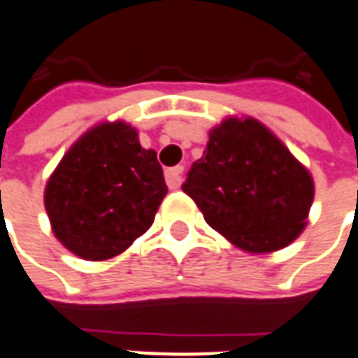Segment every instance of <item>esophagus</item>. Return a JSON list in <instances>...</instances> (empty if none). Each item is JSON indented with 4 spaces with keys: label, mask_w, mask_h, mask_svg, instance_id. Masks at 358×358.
<instances>
[{
    "label": "esophagus",
    "mask_w": 358,
    "mask_h": 358,
    "mask_svg": "<svg viewBox=\"0 0 358 358\" xmlns=\"http://www.w3.org/2000/svg\"><path fill=\"white\" fill-rule=\"evenodd\" d=\"M182 174H184V166H174V169H169L164 172L169 188H180V184H182Z\"/></svg>",
    "instance_id": "34e87169"
}]
</instances>
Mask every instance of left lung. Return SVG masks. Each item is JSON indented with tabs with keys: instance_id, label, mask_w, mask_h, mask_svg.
Listing matches in <instances>:
<instances>
[{
	"instance_id": "1",
	"label": "left lung",
	"mask_w": 358,
	"mask_h": 358,
	"mask_svg": "<svg viewBox=\"0 0 358 358\" xmlns=\"http://www.w3.org/2000/svg\"><path fill=\"white\" fill-rule=\"evenodd\" d=\"M182 189L211 229L247 252L288 247L313 201L310 170L261 121L235 115L211 129Z\"/></svg>"
}]
</instances>
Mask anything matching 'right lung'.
Listing matches in <instances>:
<instances>
[{"instance_id":"add662e5","label":"right lung","mask_w":358,"mask_h":358,"mask_svg":"<svg viewBox=\"0 0 358 358\" xmlns=\"http://www.w3.org/2000/svg\"><path fill=\"white\" fill-rule=\"evenodd\" d=\"M166 192L157 152L141 147L137 129L103 121L58 162L46 182L45 208L55 237L70 252L108 261L147 233Z\"/></svg>"}]
</instances>
